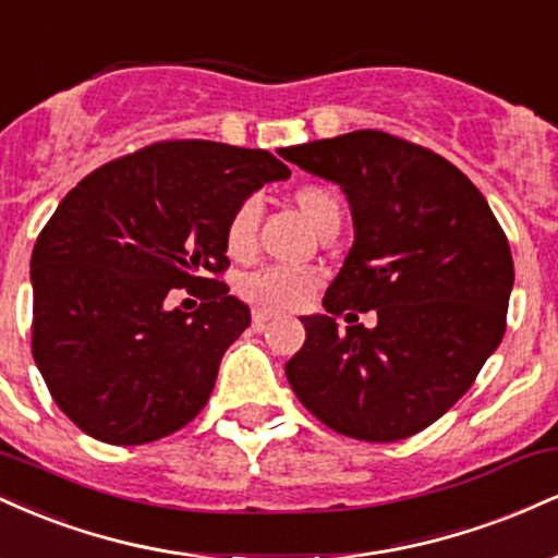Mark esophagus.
<instances>
[{
	"mask_svg": "<svg viewBox=\"0 0 558 558\" xmlns=\"http://www.w3.org/2000/svg\"><path fill=\"white\" fill-rule=\"evenodd\" d=\"M270 317H272L270 312L254 310V315H252V325H254V328H257V330H262V328H265V325H267V319H270Z\"/></svg>",
	"mask_w": 558,
	"mask_h": 558,
	"instance_id": "esophagus-1",
	"label": "esophagus"
}]
</instances>
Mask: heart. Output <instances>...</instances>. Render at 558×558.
<instances>
[{"instance_id": "1", "label": "heart", "mask_w": 558, "mask_h": 558, "mask_svg": "<svg viewBox=\"0 0 558 558\" xmlns=\"http://www.w3.org/2000/svg\"><path fill=\"white\" fill-rule=\"evenodd\" d=\"M293 207L301 217L317 230L319 235L330 226H341V202L325 185H299L291 194ZM257 220L259 207L254 198H243L226 222V254L230 259H248L257 248ZM319 275L312 270H286V267H265V270L248 272L239 280V293L243 301L254 304L262 312H291L304 306L317 291Z\"/></svg>"}]
</instances>
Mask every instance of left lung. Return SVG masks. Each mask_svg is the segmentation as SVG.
<instances>
[{
  "instance_id": "1",
  "label": "left lung",
  "mask_w": 558,
  "mask_h": 558,
  "mask_svg": "<svg viewBox=\"0 0 558 558\" xmlns=\"http://www.w3.org/2000/svg\"><path fill=\"white\" fill-rule=\"evenodd\" d=\"M338 183L354 217L323 306L286 364L296 399L364 444L412 438L470 390L506 330L514 262L504 228L462 170L425 146L354 131L283 149ZM373 308L375 329L335 317Z\"/></svg>"
}]
</instances>
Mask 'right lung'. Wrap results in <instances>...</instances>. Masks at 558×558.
I'll return each instance as SVG.
<instances>
[{"mask_svg":"<svg viewBox=\"0 0 558 558\" xmlns=\"http://www.w3.org/2000/svg\"><path fill=\"white\" fill-rule=\"evenodd\" d=\"M291 170L265 149L159 141L88 172L31 254V345L57 407L83 433L141 446L189 425L252 312L228 296L226 222ZM185 287L196 313L167 310Z\"/></svg>","mask_w":558,"mask_h":558,"instance_id":"add662e5","label":"right lung"}]
</instances>
